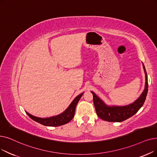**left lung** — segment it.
<instances>
[{
  "instance_id": "1",
  "label": "left lung",
  "mask_w": 157,
  "mask_h": 157,
  "mask_svg": "<svg viewBox=\"0 0 157 157\" xmlns=\"http://www.w3.org/2000/svg\"><path fill=\"white\" fill-rule=\"evenodd\" d=\"M143 68L146 74L145 88L140 96L131 105L124 106H108L92 92L95 111L99 118L109 122H122L131 117L139 111L144 103L148 90L147 76L144 64Z\"/></svg>"
}]
</instances>
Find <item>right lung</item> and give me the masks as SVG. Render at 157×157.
Segmentation results:
<instances>
[{"instance_id": "right-lung-1", "label": "right lung", "mask_w": 157, "mask_h": 157, "mask_svg": "<svg viewBox=\"0 0 157 157\" xmlns=\"http://www.w3.org/2000/svg\"><path fill=\"white\" fill-rule=\"evenodd\" d=\"M83 93L78 95V96L74 99V101L72 102L71 104L67 108V109L65 112L58 115H56V116L49 118H39L33 116V115L29 114L28 112H26V113L28 115V116L31 119L44 126H59L61 125L65 124L73 119L74 116L75 109H76V105L79 102L80 98L83 95Z\"/></svg>"}]
</instances>
